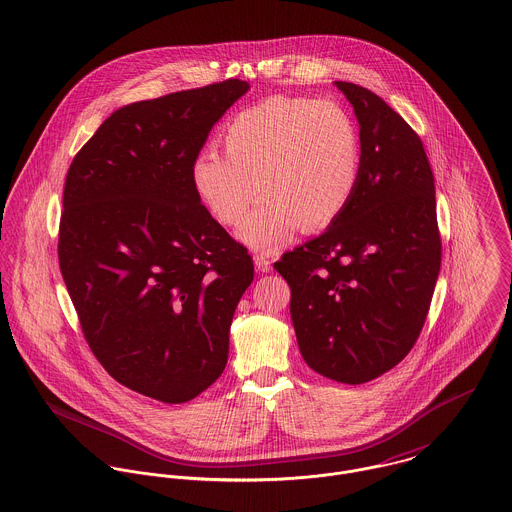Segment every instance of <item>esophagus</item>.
<instances>
[{"mask_svg":"<svg viewBox=\"0 0 512 512\" xmlns=\"http://www.w3.org/2000/svg\"><path fill=\"white\" fill-rule=\"evenodd\" d=\"M254 266H256L258 272H270L272 270V260H270L268 254L260 252V254L254 256Z\"/></svg>","mask_w":512,"mask_h":512,"instance_id":"34e87169","label":"esophagus"}]
</instances>
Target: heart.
Here are the masks:
<instances>
[{
  "instance_id": "heart-1",
  "label": "heart",
  "mask_w": 512,
  "mask_h": 512,
  "mask_svg": "<svg viewBox=\"0 0 512 512\" xmlns=\"http://www.w3.org/2000/svg\"><path fill=\"white\" fill-rule=\"evenodd\" d=\"M220 145L227 159L198 155L190 182L222 226L240 224L260 188L264 200L238 230V238L254 250H278L300 228H328L359 186V131L330 99H266L238 113L222 131Z\"/></svg>"
}]
</instances>
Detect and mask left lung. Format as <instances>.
Returning <instances> with one entry per match:
<instances>
[{"label": "left lung", "mask_w": 512, "mask_h": 512, "mask_svg": "<svg viewBox=\"0 0 512 512\" xmlns=\"http://www.w3.org/2000/svg\"><path fill=\"white\" fill-rule=\"evenodd\" d=\"M359 123L361 178L326 232L274 268L292 290L304 361L359 385L395 367L425 324L441 268L435 178L417 133L381 97L336 81Z\"/></svg>", "instance_id": "obj_1"}]
</instances>
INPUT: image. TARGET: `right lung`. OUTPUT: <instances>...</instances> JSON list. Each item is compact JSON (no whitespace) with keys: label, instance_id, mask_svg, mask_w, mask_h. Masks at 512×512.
Listing matches in <instances>:
<instances>
[{"label":"right lung","instance_id":"1","mask_svg":"<svg viewBox=\"0 0 512 512\" xmlns=\"http://www.w3.org/2000/svg\"><path fill=\"white\" fill-rule=\"evenodd\" d=\"M248 89L228 79L125 105L65 178L57 252L85 340L113 379L163 403L222 375L254 278L190 182L210 129Z\"/></svg>","mask_w":512,"mask_h":512}]
</instances>
